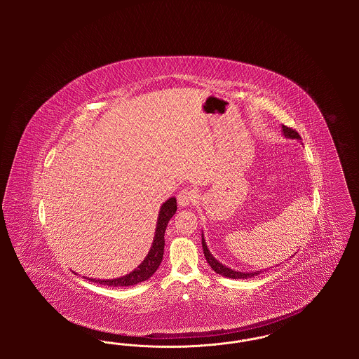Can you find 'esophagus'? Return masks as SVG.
Wrapping results in <instances>:
<instances>
[{"instance_id": "esophagus-1", "label": "esophagus", "mask_w": 359, "mask_h": 359, "mask_svg": "<svg viewBox=\"0 0 359 359\" xmlns=\"http://www.w3.org/2000/svg\"><path fill=\"white\" fill-rule=\"evenodd\" d=\"M196 192L192 189H182L177 195V203L180 207H188L192 202H195Z\"/></svg>"}]
</instances>
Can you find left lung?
Listing matches in <instances>:
<instances>
[{
    "mask_svg": "<svg viewBox=\"0 0 359 359\" xmlns=\"http://www.w3.org/2000/svg\"><path fill=\"white\" fill-rule=\"evenodd\" d=\"M281 130L285 138H292V140H297L300 141L302 137L299 136V133L290 128H287L284 125H281ZM202 246H203V253H205V259L208 262V265L212 268L214 272L218 274H222L223 277H229V278H250L255 277L259 273H262V271H256V272H238V271H233L230 268H227L226 265H223L222 262H219L215 257L212 256L207 248L205 243V236L202 233Z\"/></svg>",
    "mask_w": 359,
    "mask_h": 359,
    "instance_id": "1",
    "label": "left lung"
}]
</instances>
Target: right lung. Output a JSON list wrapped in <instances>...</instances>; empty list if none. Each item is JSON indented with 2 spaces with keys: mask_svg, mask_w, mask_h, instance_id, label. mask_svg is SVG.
<instances>
[{
  "mask_svg": "<svg viewBox=\"0 0 359 359\" xmlns=\"http://www.w3.org/2000/svg\"><path fill=\"white\" fill-rule=\"evenodd\" d=\"M176 210H177L176 198H170L167 202H164L161 205L160 211H158V217H157V222H156V231H154L152 246H151L147 257L144 258V261L137 266L135 271H132L130 273L125 274L122 277L111 278V280H100V278H88V280L93 283H97V284L107 285V287H132L138 283L148 280L161 264L163 255H164L165 229H167L168 222L171 221L172 217L175 215Z\"/></svg>",
  "mask_w": 359,
  "mask_h": 359,
  "instance_id": "right-lung-1",
  "label": "right lung"
}]
</instances>
